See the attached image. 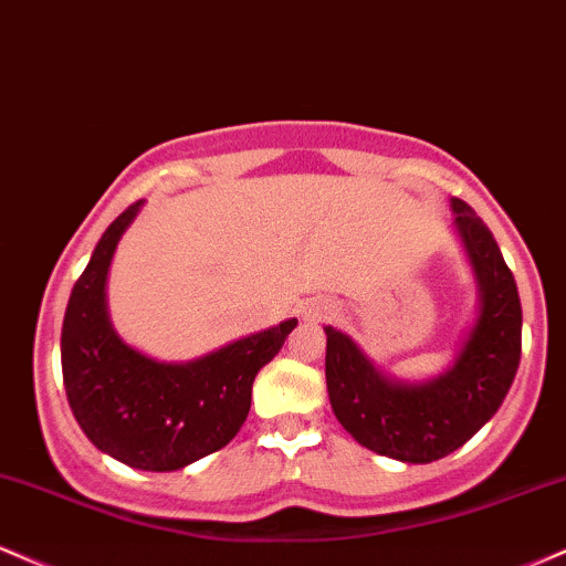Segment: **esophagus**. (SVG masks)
Segmentation results:
<instances>
[{
	"mask_svg": "<svg viewBox=\"0 0 566 566\" xmlns=\"http://www.w3.org/2000/svg\"><path fill=\"white\" fill-rule=\"evenodd\" d=\"M328 315H331L328 307H315L307 312V317H312V321H321V317H328Z\"/></svg>",
	"mask_w": 566,
	"mask_h": 566,
	"instance_id": "1",
	"label": "esophagus"
}]
</instances>
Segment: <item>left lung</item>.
<instances>
[{"label":"left lung","instance_id":"left-lung-1","mask_svg":"<svg viewBox=\"0 0 566 566\" xmlns=\"http://www.w3.org/2000/svg\"><path fill=\"white\" fill-rule=\"evenodd\" d=\"M476 281L480 317L453 368L427 384L389 381L342 331L325 328V384L331 408L363 448L405 463L450 455L480 431L514 384L522 357V304L493 232L461 198H453Z\"/></svg>","mask_w":566,"mask_h":566}]
</instances>
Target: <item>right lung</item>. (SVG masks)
<instances>
[{
    "mask_svg": "<svg viewBox=\"0 0 566 566\" xmlns=\"http://www.w3.org/2000/svg\"><path fill=\"white\" fill-rule=\"evenodd\" d=\"M139 206L113 219L73 285L60 360L73 416L97 450L132 469L177 471L238 434L251 408V384L281 352L296 317L185 365L156 363L126 347L105 312V275Z\"/></svg>",
    "mask_w": 566,
    "mask_h": 566,
    "instance_id": "add662e5",
    "label": "right lung"
}]
</instances>
